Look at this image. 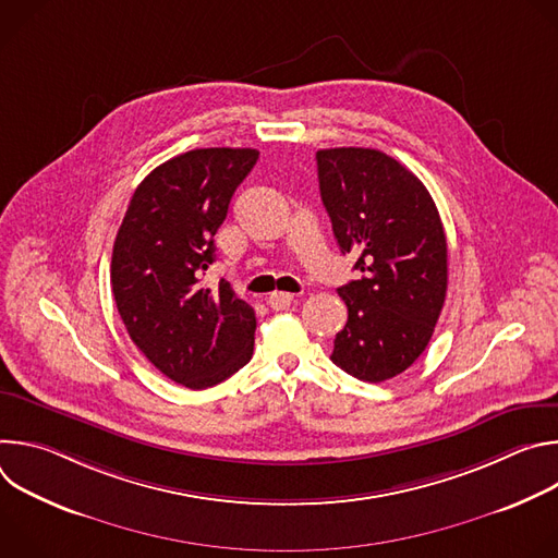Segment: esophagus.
<instances>
[{
  "label": "esophagus",
  "instance_id": "obj_1",
  "mask_svg": "<svg viewBox=\"0 0 558 558\" xmlns=\"http://www.w3.org/2000/svg\"><path fill=\"white\" fill-rule=\"evenodd\" d=\"M267 304L274 308V311H284L293 304V295L291 293H284V291H274L269 298H267Z\"/></svg>",
  "mask_w": 558,
  "mask_h": 558
}]
</instances>
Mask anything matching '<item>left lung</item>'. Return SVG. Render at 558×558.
<instances>
[{
  "instance_id": "left-lung-1",
  "label": "left lung",
  "mask_w": 558,
  "mask_h": 558,
  "mask_svg": "<svg viewBox=\"0 0 558 558\" xmlns=\"http://www.w3.org/2000/svg\"><path fill=\"white\" fill-rule=\"evenodd\" d=\"M320 196L360 280L340 287L349 320L331 360L364 381L404 373L428 347L448 287V245L433 196L392 156L371 147L315 154Z\"/></svg>"
}]
</instances>
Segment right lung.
Wrapping results in <instances>:
<instances>
[{
    "label": "right lung",
    "mask_w": 558,
    "mask_h": 558,
    "mask_svg": "<svg viewBox=\"0 0 558 558\" xmlns=\"http://www.w3.org/2000/svg\"><path fill=\"white\" fill-rule=\"evenodd\" d=\"M258 154L203 147L170 158L134 190L114 241L112 293L132 342L166 377L194 390L227 379L254 353V308L229 282L207 289L201 278Z\"/></svg>",
    "instance_id": "1"
}]
</instances>
